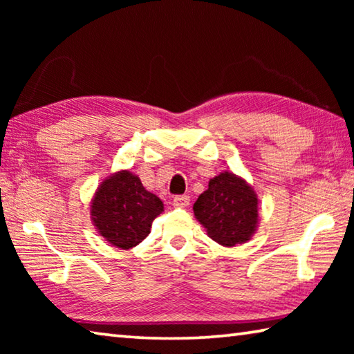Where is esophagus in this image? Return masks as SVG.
Segmentation results:
<instances>
[{"label":"esophagus","instance_id":"esophagus-1","mask_svg":"<svg viewBox=\"0 0 354 354\" xmlns=\"http://www.w3.org/2000/svg\"><path fill=\"white\" fill-rule=\"evenodd\" d=\"M189 203H190V198L185 195H179L173 198V206L175 207H187Z\"/></svg>","mask_w":354,"mask_h":354}]
</instances>
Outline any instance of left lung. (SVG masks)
Returning <instances> with one entry per match:
<instances>
[{"instance_id":"left-lung-1","label":"left lung","mask_w":354,"mask_h":354,"mask_svg":"<svg viewBox=\"0 0 354 354\" xmlns=\"http://www.w3.org/2000/svg\"><path fill=\"white\" fill-rule=\"evenodd\" d=\"M195 218L221 247L248 242L259 226V200L247 179L221 171L209 179L207 189L194 205Z\"/></svg>"}]
</instances>
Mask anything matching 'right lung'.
I'll return each mask as SVG.
<instances>
[{
  "label": "right lung",
  "instance_id": "right-lung-1",
  "mask_svg": "<svg viewBox=\"0 0 354 354\" xmlns=\"http://www.w3.org/2000/svg\"><path fill=\"white\" fill-rule=\"evenodd\" d=\"M164 212L159 196L142 185L139 175L118 170L106 176L91 200V220L98 234L120 250L139 245Z\"/></svg>",
  "mask_w": 354,
  "mask_h": 354
}]
</instances>
